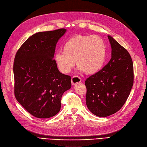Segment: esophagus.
Returning <instances> with one entry per match:
<instances>
[{"mask_svg":"<svg viewBox=\"0 0 147 147\" xmlns=\"http://www.w3.org/2000/svg\"><path fill=\"white\" fill-rule=\"evenodd\" d=\"M71 82L72 84V85H76L78 83H80L81 82V79H80V78L78 76H74L71 77Z\"/></svg>","mask_w":147,"mask_h":147,"instance_id":"34e87169","label":"esophagus"}]
</instances>
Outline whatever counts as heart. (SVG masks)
<instances>
[{"instance_id": "1", "label": "heart", "mask_w": 147, "mask_h": 147, "mask_svg": "<svg viewBox=\"0 0 147 147\" xmlns=\"http://www.w3.org/2000/svg\"><path fill=\"white\" fill-rule=\"evenodd\" d=\"M63 52H58L55 60L62 73H69L76 61L79 70L88 74L98 72L105 61L107 46L98 35H76L63 46Z\"/></svg>"}]
</instances>
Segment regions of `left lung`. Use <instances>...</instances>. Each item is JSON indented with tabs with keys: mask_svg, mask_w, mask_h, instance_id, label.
<instances>
[{
	"mask_svg": "<svg viewBox=\"0 0 147 147\" xmlns=\"http://www.w3.org/2000/svg\"><path fill=\"white\" fill-rule=\"evenodd\" d=\"M112 58L100 71L86 79V102L89 111L105 117L118 112L133 85V64L127 51L108 35Z\"/></svg>",
	"mask_w": 147,
	"mask_h": 147,
	"instance_id": "8db88e82",
	"label": "left lung"
}]
</instances>
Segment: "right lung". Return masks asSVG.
I'll return each mask as SVG.
<instances>
[{"mask_svg": "<svg viewBox=\"0 0 147 147\" xmlns=\"http://www.w3.org/2000/svg\"><path fill=\"white\" fill-rule=\"evenodd\" d=\"M66 32L61 28L36 33L22 44L15 56V97L37 118L56 115L61 109L63 94L71 88V77L61 74L53 59L56 44Z\"/></svg>", "mask_w": 147, "mask_h": 147, "instance_id": "1", "label": "right lung"}]
</instances>
